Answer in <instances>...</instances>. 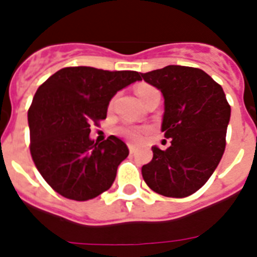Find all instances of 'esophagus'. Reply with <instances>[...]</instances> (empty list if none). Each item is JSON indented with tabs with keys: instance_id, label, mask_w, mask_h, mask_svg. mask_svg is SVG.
Segmentation results:
<instances>
[{
	"instance_id": "34e87169",
	"label": "esophagus",
	"mask_w": 257,
	"mask_h": 257,
	"mask_svg": "<svg viewBox=\"0 0 257 257\" xmlns=\"http://www.w3.org/2000/svg\"><path fill=\"white\" fill-rule=\"evenodd\" d=\"M128 148H129V152L135 153V147H133L132 144H128Z\"/></svg>"
}]
</instances>
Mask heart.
I'll list each match as a JSON object with an SVG mask.
<instances>
[{
	"label": "heart",
	"mask_w": 257,
	"mask_h": 257,
	"mask_svg": "<svg viewBox=\"0 0 257 257\" xmlns=\"http://www.w3.org/2000/svg\"><path fill=\"white\" fill-rule=\"evenodd\" d=\"M153 92H157V90L153 88V86L148 85V84H140V85L137 86L136 90L137 96L140 97V100L145 98L148 94H151V93ZM144 131L145 129L137 128V126H131V125H125V126H121V128L118 129V132H120L122 136L132 141L139 140V139L143 136V132H144Z\"/></svg>",
	"instance_id": "1"
}]
</instances>
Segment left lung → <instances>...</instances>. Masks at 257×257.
<instances>
[{"label": "left lung", "mask_w": 257, "mask_h": 257, "mask_svg": "<svg viewBox=\"0 0 257 257\" xmlns=\"http://www.w3.org/2000/svg\"><path fill=\"white\" fill-rule=\"evenodd\" d=\"M164 96L161 131L171 147H152L153 159L141 173L152 191L167 197H187L207 183L224 149L231 106L223 88L204 70L168 65L141 73Z\"/></svg>", "instance_id": "8db88e82"}]
</instances>
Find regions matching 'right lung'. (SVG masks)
<instances>
[{"label": "right lung", "mask_w": 257, "mask_h": 257, "mask_svg": "<svg viewBox=\"0 0 257 257\" xmlns=\"http://www.w3.org/2000/svg\"><path fill=\"white\" fill-rule=\"evenodd\" d=\"M140 81L135 70L64 68L50 76L28 112L30 153L46 183L61 196L85 201L112 187L117 168L129 155L124 141L90 140V125L106 118L118 90Z\"/></svg>", "instance_id": "add662e5"}]
</instances>
